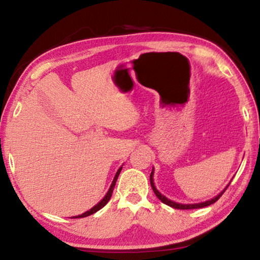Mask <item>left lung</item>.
<instances>
[{
	"instance_id": "obj_1",
	"label": "left lung",
	"mask_w": 260,
	"mask_h": 260,
	"mask_svg": "<svg viewBox=\"0 0 260 260\" xmlns=\"http://www.w3.org/2000/svg\"><path fill=\"white\" fill-rule=\"evenodd\" d=\"M153 169H152V171H151V174H150V183H151V187H152V190H153V192H155V195L158 197V200L159 201H161L162 203L164 204H166V205H169V206H171V208H174V209H180V210H190V209H200V208H204V206H209V205H211V204H213V203H215V202H217L219 199H220V196L222 195L223 192H225V190L227 189V187L223 189V190L219 193L218 196H215V197H213L212 200H209V201H206V202H202V203H197V204H180V203H175V202H173V201H171V200H169V199H166V197L164 196V195H161V193L157 190L156 189V187H155V183H153Z\"/></svg>"
}]
</instances>
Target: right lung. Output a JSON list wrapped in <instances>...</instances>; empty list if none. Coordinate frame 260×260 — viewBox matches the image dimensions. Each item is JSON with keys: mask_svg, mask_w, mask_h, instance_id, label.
<instances>
[{"mask_svg": "<svg viewBox=\"0 0 260 260\" xmlns=\"http://www.w3.org/2000/svg\"><path fill=\"white\" fill-rule=\"evenodd\" d=\"M121 169H122V167H120V169L117 171V173H116V175H114V178H113V181H112V183H111V186H110V188H109V191L107 192V195L104 196V199H103L102 201H101L100 203L96 204V205L94 206V208H91L89 211H87V212L82 213V214H80V215H77V217H73V218H85V217H88V215H90V214H93V213H95V212H98L99 210L102 209L103 206L108 203V202L110 201V199H111V196H112L113 188H114V186H116L117 179H118V177H119Z\"/></svg>", "mask_w": 260, "mask_h": 260, "instance_id": "1", "label": "right lung"}]
</instances>
